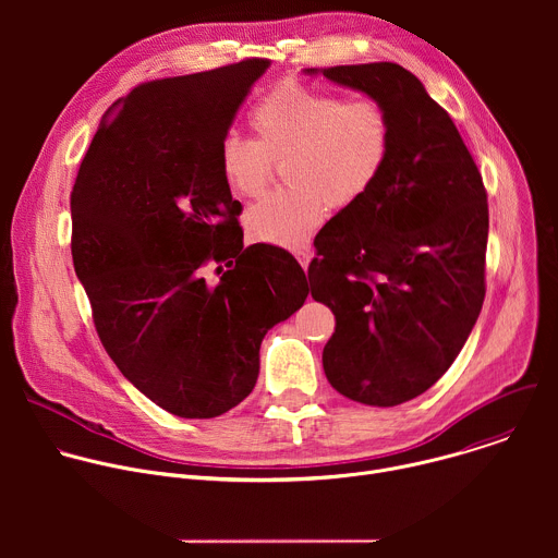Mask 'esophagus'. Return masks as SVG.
<instances>
[{
  "label": "esophagus",
  "mask_w": 558,
  "mask_h": 558,
  "mask_svg": "<svg viewBox=\"0 0 558 558\" xmlns=\"http://www.w3.org/2000/svg\"><path fill=\"white\" fill-rule=\"evenodd\" d=\"M295 258H298V263L302 265V269H308V263H311V258H313V252H311L308 247H302V250L295 252Z\"/></svg>",
  "instance_id": "esophagus-1"
}]
</instances>
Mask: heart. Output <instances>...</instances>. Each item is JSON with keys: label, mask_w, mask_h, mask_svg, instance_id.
<instances>
[{"label": "heart", "mask_w": 558, "mask_h": 558, "mask_svg": "<svg viewBox=\"0 0 558 558\" xmlns=\"http://www.w3.org/2000/svg\"><path fill=\"white\" fill-rule=\"evenodd\" d=\"M254 141L229 134L218 145V168L233 194L265 192L274 163L287 161L289 190L263 198L245 214L252 241L282 250L308 243L327 207L360 203L381 177L392 130L386 108L371 99H342L300 82H282L252 110Z\"/></svg>", "instance_id": "1"}]
</instances>
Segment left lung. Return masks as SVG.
I'll return each mask as SVG.
<instances>
[{"instance_id":"8db88e82","label":"left lung","mask_w":558,"mask_h":558,"mask_svg":"<svg viewBox=\"0 0 558 558\" xmlns=\"http://www.w3.org/2000/svg\"><path fill=\"white\" fill-rule=\"evenodd\" d=\"M304 74L379 101L390 119L386 168L315 235L308 282L336 315L323 353L331 386L366 407L404 404L450 368L480 317L484 181L448 112L407 68L379 61Z\"/></svg>"}]
</instances>
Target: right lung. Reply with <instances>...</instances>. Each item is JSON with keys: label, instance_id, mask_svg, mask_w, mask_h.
<instances>
[{"label": "right lung", "instance_id": "1", "mask_svg": "<svg viewBox=\"0 0 558 558\" xmlns=\"http://www.w3.org/2000/svg\"><path fill=\"white\" fill-rule=\"evenodd\" d=\"M267 68L247 59L134 88L104 117L70 198L74 271L108 355L185 420L245 400L265 333L308 295L291 254L243 247V207L218 168V145ZM209 259L214 286L202 276Z\"/></svg>", "mask_w": 558, "mask_h": 558}]
</instances>
